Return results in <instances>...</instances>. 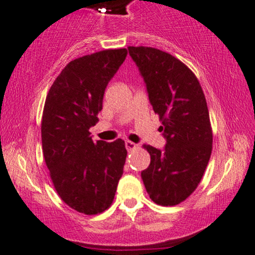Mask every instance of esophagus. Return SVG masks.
Segmentation results:
<instances>
[{"label": "esophagus", "instance_id": "34e87169", "mask_svg": "<svg viewBox=\"0 0 255 255\" xmlns=\"http://www.w3.org/2000/svg\"><path fill=\"white\" fill-rule=\"evenodd\" d=\"M125 146H126V148H127V150H131V149H135V148H136V143L131 142V141H126Z\"/></svg>", "mask_w": 255, "mask_h": 255}]
</instances>
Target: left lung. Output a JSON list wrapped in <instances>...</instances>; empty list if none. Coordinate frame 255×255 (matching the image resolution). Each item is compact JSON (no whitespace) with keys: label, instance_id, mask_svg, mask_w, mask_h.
I'll use <instances>...</instances> for the list:
<instances>
[{"label":"left lung","instance_id":"1","mask_svg":"<svg viewBox=\"0 0 255 255\" xmlns=\"http://www.w3.org/2000/svg\"><path fill=\"white\" fill-rule=\"evenodd\" d=\"M128 51L166 138L162 150L144 144L150 163L141 178L155 204L178 205L195 191L211 157L213 134L205 94L192 70L170 54L150 47Z\"/></svg>","mask_w":255,"mask_h":255}]
</instances>
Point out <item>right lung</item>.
<instances>
[{
  "mask_svg": "<svg viewBox=\"0 0 255 255\" xmlns=\"http://www.w3.org/2000/svg\"><path fill=\"white\" fill-rule=\"evenodd\" d=\"M127 49L98 51L70 61L51 85L41 124L42 149L57 194L80 213L112 205L127 156L121 138L92 140L105 90Z\"/></svg>",
  "mask_w": 255,
  "mask_h": 255,
  "instance_id": "obj_1",
  "label": "right lung"
}]
</instances>
